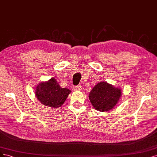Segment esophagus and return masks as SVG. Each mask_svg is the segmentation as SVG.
Segmentation results:
<instances>
[{"label":"esophagus","instance_id":"34e87169","mask_svg":"<svg viewBox=\"0 0 157 157\" xmlns=\"http://www.w3.org/2000/svg\"><path fill=\"white\" fill-rule=\"evenodd\" d=\"M73 89L74 90H78V91H79V90H82V87L79 85H78V86H75V87H73Z\"/></svg>","mask_w":157,"mask_h":157}]
</instances>
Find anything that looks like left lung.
<instances>
[{
    "instance_id": "left-lung-1",
    "label": "left lung",
    "mask_w": 157,
    "mask_h": 157,
    "mask_svg": "<svg viewBox=\"0 0 157 157\" xmlns=\"http://www.w3.org/2000/svg\"><path fill=\"white\" fill-rule=\"evenodd\" d=\"M121 90L106 82H100L89 94L90 102L99 112H108L117 104L121 97Z\"/></svg>"
}]
</instances>
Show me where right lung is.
<instances>
[{"label": "right lung", "mask_w": 157, "mask_h": 157, "mask_svg": "<svg viewBox=\"0 0 157 157\" xmlns=\"http://www.w3.org/2000/svg\"><path fill=\"white\" fill-rule=\"evenodd\" d=\"M71 90L60 87L57 81L52 78L46 82H41L36 86L35 94L44 105L57 108L60 107L67 98Z\"/></svg>", "instance_id": "1"}]
</instances>
